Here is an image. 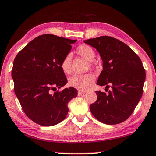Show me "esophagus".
<instances>
[{
	"mask_svg": "<svg viewBox=\"0 0 156 156\" xmlns=\"http://www.w3.org/2000/svg\"><path fill=\"white\" fill-rule=\"evenodd\" d=\"M84 94H85V92H83V91H80V90L78 91V95H79V96L84 95Z\"/></svg>",
	"mask_w": 156,
	"mask_h": 156,
	"instance_id": "obj_1",
	"label": "esophagus"
}]
</instances>
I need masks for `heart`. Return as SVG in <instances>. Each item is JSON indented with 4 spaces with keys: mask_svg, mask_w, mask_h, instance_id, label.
I'll return each instance as SVG.
<instances>
[{
    "mask_svg": "<svg viewBox=\"0 0 156 156\" xmlns=\"http://www.w3.org/2000/svg\"><path fill=\"white\" fill-rule=\"evenodd\" d=\"M76 52L80 56L84 58L89 62H92L95 58V52L94 49L87 45H80L76 48ZM91 66V64H90ZM61 68L64 73L66 74L72 72V56L70 54L66 55L63 58L61 63ZM94 76L91 74L87 75H74L69 80V84L71 87L77 90L85 91L90 87V86L94 82Z\"/></svg>",
    "mask_w": 156,
    "mask_h": 156,
    "instance_id": "heart-1",
    "label": "heart"
}]
</instances>
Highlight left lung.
<instances>
[{
	"instance_id": "obj_1",
	"label": "left lung",
	"mask_w": 156,
	"mask_h": 156,
	"mask_svg": "<svg viewBox=\"0 0 156 156\" xmlns=\"http://www.w3.org/2000/svg\"><path fill=\"white\" fill-rule=\"evenodd\" d=\"M102 60L103 70L97 84L111 86L108 94L96 92L98 100L90 110L97 120L107 125L124 122L130 116L143 95L145 71L139 56L128 46L110 36L84 40Z\"/></svg>"
}]
</instances>
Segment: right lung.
<instances>
[{"mask_svg": "<svg viewBox=\"0 0 156 156\" xmlns=\"http://www.w3.org/2000/svg\"><path fill=\"white\" fill-rule=\"evenodd\" d=\"M76 41L44 34L30 41L14 59V92L25 114L38 125L52 126L63 121L69 102L77 96L72 87L51 93L67 83L61 63Z\"/></svg>", "mask_w": 156, "mask_h": 156, "instance_id": "right-lung-1", "label": "right lung"}]
</instances>
